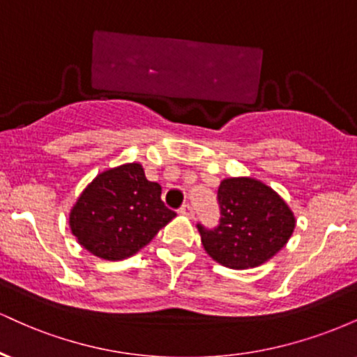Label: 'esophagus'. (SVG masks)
<instances>
[{"label": "esophagus", "instance_id": "34e87169", "mask_svg": "<svg viewBox=\"0 0 357 357\" xmlns=\"http://www.w3.org/2000/svg\"><path fill=\"white\" fill-rule=\"evenodd\" d=\"M179 213L184 216H188V218H195V208H192L190 203H184L183 206L179 208Z\"/></svg>", "mask_w": 357, "mask_h": 357}]
</instances>
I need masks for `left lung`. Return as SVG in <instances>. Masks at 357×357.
I'll list each match as a JSON object with an SVG mask.
<instances>
[{
  "label": "left lung",
  "mask_w": 357,
  "mask_h": 357,
  "mask_svg": "<svg viewBox=\"0 0 357 357\" xmlns=\"http://www.w3.org/2000/svg\"><path fill=\"white\" fill-rule=\"evenodd\" d=\"M220 225H198L202 243L213 260L245 270L265 264L285 247L296 216L272 188L253 178H228L218 188Z\"/></svg>",
  "instance_id": "1"
}]
</instances>
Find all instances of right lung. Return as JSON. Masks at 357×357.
I'll list each match as a JSON object with an SVG mask.
<instances>
[{
    "instance_id": "obj_1",
    "label": "right lung",
    "mask_w": 357,
    "mask_h": 357,
    "mask_svg": "<svg viewBox=\"0 0 357 357\" xmlns=\"http://www.w3.org/2000/svg\"><path fill=\"white\" fill-rule=\"evenodd\" d=\"M176 216L161 199V186L147 181L139 162L97 174L70 211V230L92 255L124 260L144 248Z\"/></svg>"
}]
</instances>
